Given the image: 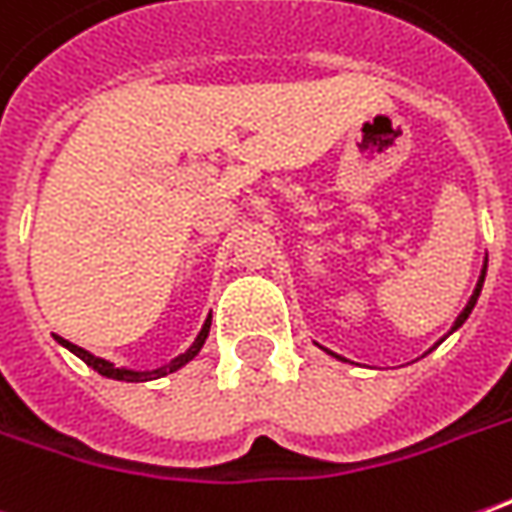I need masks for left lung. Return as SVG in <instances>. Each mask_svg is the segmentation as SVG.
Segmentation results:
<instances>
[{"label":"left lung","mask_w":512,"mask_h":512,"mask_svg":"<svg viewBox=\"0 0 512 512\" xmlns=\"http://www.w3.org/2000/svg\"><path fill=\"white\" fill-rule=\"evenodd\" d=\"M485 271H488V257H485V263H482V274H480V280H477V288H474V293H471V299H468V305L463 307V313H460V316H457L455 327H452V330H449V335H452V332H455L457 327H463V321H466V318L471 316V310H474V305H477V299H480L482 282H485ZM438 343H441V341H438ZM438 343H435V346H438ZM327 355H335V352H330V349H327ZM335 357H338V355H335ZM338 360H343V357H338Z\"/></svg>","instance_id":"obj_1"}]
</instances>
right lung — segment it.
<instances>
[{"mask_svg":"<svg viewBox=\"0 0 512 512\" xmlns=\"http://www.w3.org/2000/svg\"><path fill=\"white\" fill-rule=\"evenodd\" d=\"M207 332H210V316L205 318V324H202V330H199V335H196V341L191 343V346H188L182 355L174 357V360H171V363H166V366L149 368V371H135V368L113 366L110 360H102V357L91 355L88 349H82V346L66 341V338H57V343H60V346H66L69 352H74V355L80 357L82 363H88V366L94 368V371H99L102 377H110V380H121V382H149V380H157V377H166V374H174L177 368H182L185 363H191V360L199 355V349L205 346Z\"/></svg>","mask_w":512,"mask_h":512,"instance_id":"obj_1","label":"right lung"}]
</instances>
